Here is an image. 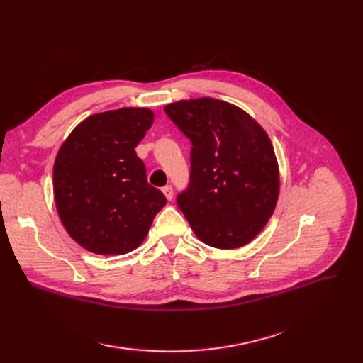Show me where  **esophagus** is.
Masks as SVG:
<instances>
[{
	"mask_svg": "<svg viewBox=\"0 0 363 363\" xmlns=\"http://www.w3.org/2000/svg\"><path fill=\"white\" fill-rule=\"evenodd\" d=\"M162 191H163V194L166 196V199H167V200H172V199H174V188H172L170 185L163 186V188H162Z\"/></svg>",
	"mask_w": 363,
	"mask_h": 363,
	"instance_id": "1",
	"label": "esophagus"
}]
</instances>
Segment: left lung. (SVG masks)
Instances as JSON below:
<instances>
[{"instance_id":"left-lung-1","label":"left lung","mask_w":363,"mask_h":363,"mask_svg":"<svg viewBox=\"0 0 363 363\" xmlns=\"http://www.w3.org/2000/svg\"><path fill=\"white\" fill-rule=\"evenodd\" d=\"M164 111L193 144L189 184L177 197L191 230L216 249L249 244L279 194L268 133L244 110L216 99L182 100Z\"/></svg>"}]
</instances>
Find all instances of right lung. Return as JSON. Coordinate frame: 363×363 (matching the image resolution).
<instances>
[{
  "mask_svg": "<svg viewBox=\"0 0 363 363\" xmlns=\"http://www.w3.org/2000/svg\"><path fill=\"white\" fill-rule=\"evenodd\" d=\"M155 121L150 108L92 114L62 144L52 169L57 212L67 234L95 255H125L144 241L166 204L147 182L135 147Z\"/></svg>",
  "mask_w": 363,
  "mask_h": 363,
  "instance_id": "1",
  "label": "right lung"
}]
</instances>
